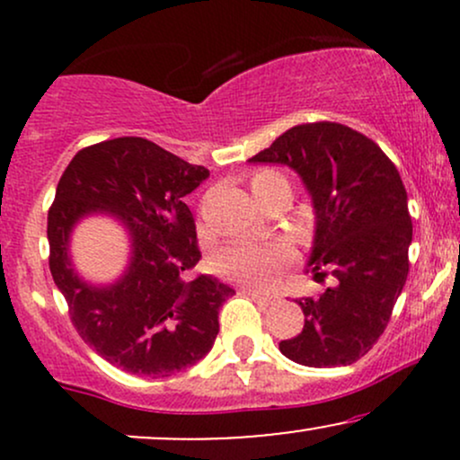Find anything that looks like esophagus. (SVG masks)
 Returning <instances> with one entry per match:
<instances>
[{"mask_svg":"<svg viewBox=\"0 0 460 460\" xmlns=\"http://www.w3.org/2000/svg\"><path fill=\"white\" fill-rule=\"evenodd\" d=\"M242 294H246V296H251L252 300H260L263 305H270L277 300L274 294H268V292H255V289H242Z\"/></svg>","mask_w":460,"mask_h":460,"instance_id":"34e87169","label":"esophagus"}]
</instances>
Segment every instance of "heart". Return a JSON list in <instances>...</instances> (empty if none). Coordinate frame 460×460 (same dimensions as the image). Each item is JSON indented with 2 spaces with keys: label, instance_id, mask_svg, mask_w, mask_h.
I'll list each match as a JSON object with an SVG mask.
<instances>
[{
  "label": "heart",
  "instance_id": "b5f03b06",
  "mask_svg": "<svg viewBox=\"0 0 460 460\" xmlns=\"http://www.w3.org/2000/svg\"><path fill=\"white\" fill-rule=\"evenodd\" d=\"M270 188H288L289 181L281 171L260 168L251 175L252 192H266ZM292 260V252L283 244H252V242H235L223 246L212 255V268L216 274L229 281L255 285H268L277 272Z\"/></svg>",
  "mask_w": 460,
  "mask_h": 460
}]
</instances>
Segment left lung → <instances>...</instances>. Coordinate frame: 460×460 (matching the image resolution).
<instances>
[{"mask_svg":"<svg viewBox=\"0 0 460 460\" xmlns=\"http://www.w3.org/2000/svg\"><path fill=\"white\" fill-rule=\"evenodd\" d=\"M248 162L303 177L318 218L311 272L335 279L320 296L296 300L305 326L279 350L300 366H350L387 329L409 274L413 223L398 168L376 142L331 120L296 125Z\"/></svg>","mask_w":460,"mask_h":460,"instance_id":"left-lung-1","label":"left lung"}]
</instances>
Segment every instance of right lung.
Listing matches in <instances>:
<instances>
[{"mask_svg": "<svg viewBox=\"0 0 460 460\" xmlns=\"http://www.w3.org/2000/svg\"><path fill=\"white\" fill-rule=\"evenodd\" d=\"M208 177L155 142L123 136L84 146L58 181L47 214L51 277L79 337L125 372L164 378L212 350L218 311L235 292L208 274L186 279L200 251L183 203ZM94 211L116 215L135 246L128 272L108 288L84 284L67 261L72 225Z\"/></svg>", "mask_w": 460, "mask_h": 460, "instance_id": "1", "label": "right lung"}]
</instances>
